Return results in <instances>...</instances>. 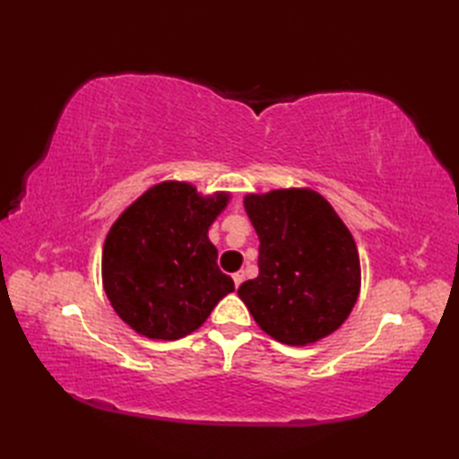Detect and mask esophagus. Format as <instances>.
Here are the masks:
<instances>
[{
    "label": "esophagus",
    "mask_w": 459,
    "mask_h": 459,
    "mask_svg": "<svg viewBox=\"0 0 459 459\" xmlns=\"http://www.w3.org/2000/svg\"><path fill=\"white\" fill-rule=\"evenodd\" d=\"M232 280H235V286L238 288L242 284V280H245V274H242V272H237V274H232Z\"/></svg>",
    "instance_id": "34e87169"
}]
</instances>
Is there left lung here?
<instances>
[{
	"label": "left lung",
	"instance_id": "left-lung-1",
	"mask_svg": "<svg viewBox=\"0 0 459 459\" xmlns=\"http://www.w3.org/2000/svg\"><path fill=\"white\" fill-rule=\"evenodd\" d=\"M260 248L255 280L238 288L262 331L309 345L349 317L360 288L359 252L333 207L311 189L247 195Z\"/></svg>",
	"mask_w": 459,
	"mask_h": 459
}]
</instances>
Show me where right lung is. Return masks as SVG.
<instances>
[{
    "instance_id": "add662e5",
    "label": "right lung",
    "mask_w": 459,
    "mask_h": 459,
    "mask_svg": "<svg viewBox=\"0 0 459 459\" xmlns=\"http://www.w3.org/2000/svg\"><path fill=\"white\" fill-rule=\"evenodd\" d=\"M229 193L201 197L189 183L145 191L112 224L102 281L116 314L140 335L181 339L199 329L235 281L217 264L207 232Z\"/></svg>"
}]
</instances>
